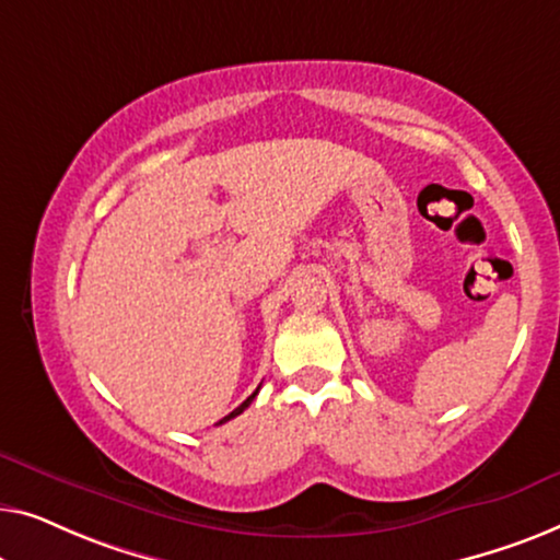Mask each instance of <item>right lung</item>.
Masks as SVG:
<instances>
[{
  "mask_svg": "<svg viewBox=\"0 0 560 560\" xmlns=\"http://www.w3.org/2000/svg\"><path fill=\"white\" fill-rule=\"evenodd\" d=\"M256 393H258V388H256V390H254V393H250V396H248V398H246V400H243V404H241V406H238V408H235V411H233V413H228V416H225V419H220V421H218V427H220V423H225V421H231V419H235V416H238V413H243V411H246V408H248V406H250V400H254V398H256Z\"/></svg>",
  "mask_w": 560,
  "mask_h": 560,
  "instance_id": "add662e5",
  "label": "right lung"
}]
</instances>
